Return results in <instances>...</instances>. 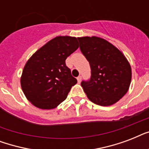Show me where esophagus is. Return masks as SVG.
Listing matches in <instances>:
<instances>
[{
  "mask_svg": "<svg viewBox=\"0 0 149 149\" xmlns=\"http://www.w3.org/2000/svg\"><path fill=\"white\" fill-rule=\"evenodd\" d=\"M81 79H82V77H80V76H79V77H77V82H78L79 84L81 82Z\"/></svg>",
  "mask_w": 149,
  "mask_h": 149,
  "instance_id": "obj_1",
  "label": "esophagus"
}]
</instances>
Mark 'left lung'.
<instances>
[{
    "instance_id": "left-lung-1",
    "label": "left lung",
    "mask_w": 149,
    "mask_h": 149,
    "mask_svg": "<svg viewBox=\"0 0 149 149\" xmlns=\"http://www.w3.org/2000/svg\"><path fill=\"white\" fill-rule=\"evenodd\" d=\"M77 38L91 69V79L81 83L87 97L100 106L115 104L129 89L132 69L128 61L105 39L96 36Z\"/></svg>"
}]
</instances>
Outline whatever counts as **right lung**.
Returning <instances> with one entry per match:
<instances>
[{
  "mask_svg": "<svg viewBox=\"0 0 149 149\" xmlns=\"http://www.w3.org/2000/svg\"><path fill=\"white\" fill-rule=\"evenodd\" d=\"M78 48L77 38L57 36L28 60L21 77V86L34 106L50 110L66 99L77 80L65 65V59Z\"/></svg>",
  "mask_w": 149,
  "mask_h": 149,
  "instance_id": "1",
  "label": "right lung"
}]
</instances>
